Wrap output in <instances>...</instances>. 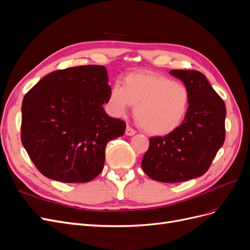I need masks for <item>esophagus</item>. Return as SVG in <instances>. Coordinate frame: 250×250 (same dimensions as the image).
Masks as SVG:
<instances>
[{
	"label": "esophagus",
	"mask_w": 250,
	"mask_h": 250,
	"mask_svg": "<svg viewBox=\"0 0 250 250\" xmlns=\"http://www.w3.org/2000/svg\"><path fill=\"white\" fill-rule=\"evenodd\" d=\"M125 133H126V135H129V137H131V135L135 134V130L133 129V128H131L130 126H127Z\"/></svg>",
	"instance_id": "obj_1"
}]
</instances>
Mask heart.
<instances>
[{
  "mask_svg": "<svg viewBox=\"0 0 250 250\" xmlns=\"http://www.w3.org/2000/svg\"><path fill=\"white\" fill-rule=\"evenodd\" d=\"M190 94L183 83L154 73H133L123 85H113L108 104L113 115L124 116L135 106L134 117L144 130L153 135L173 132L183 122Z\"/></svg>",
  "mask_w": 250,
  "mask_h": 250,
  "instance_id": "obj_1",
  "label": "heart"
}]
</instances>
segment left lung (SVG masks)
Returning a JSON list of instances; mask_svg holds the SVG:
<instances>
[{
	"instance_id": "left-lung-1",
	"label": "left lung",
	"mask_w": 250,
	"mask_h": 250,
	"mask_svg": "<svg viewBox=\"0 0 250 250\" xmlns=\"http://www.w3.org/2000/svg\"><path fill=\"white\" fill-rule=\"evenodd\" d=\"M185 83L190 102L185 121L165 137L150 138L142 160L147 175L162 183H181L206 173L225 140L226 108L207 77L193 70H172Z\"/></svg>"
}]
</instances>
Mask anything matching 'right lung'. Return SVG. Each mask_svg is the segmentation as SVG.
Instances as JSON below:
<instances>
[{
    "mask_svg": "<svg viewBox=\"0 0 250 250\" xmlns=\"http://www.w3.org/2000/svg\"><path fill=\"white\" fill-rule=\"evenodd\" d=\"M107 82L103 65L74 66L50 73L25 95L21 140L42 175L82 184L101 173L107 143L126 129L104 111Z\"/></svg>",
    "mask_w": 250,
    "mask_h": 250,
    "instance_id": "1",
    "label": "right lung"
}]
</instances>
